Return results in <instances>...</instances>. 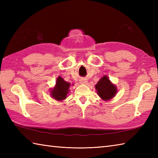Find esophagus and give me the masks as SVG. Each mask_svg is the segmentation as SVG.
Returning <instances> with one entry per match:
<instances>
[{
  "label": "esophagus",
  "mask_w": 158,
  "mask_h": 158,
  "mask_svg": "<svg viewBox=\"0 0 158 158\" xmlns=\"http://www.w3.org/2000/svg\"><path fill=\"white\" fill-rule=\"evenodd\" d=\"M80 83H81V84H87V83H88V81H87L86 79H83L80 80Z\"/></svg>",
  "instance_id": "34e87169"
}]
</instances>
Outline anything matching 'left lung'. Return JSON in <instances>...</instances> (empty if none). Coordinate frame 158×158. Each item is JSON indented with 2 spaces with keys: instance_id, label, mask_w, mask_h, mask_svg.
Wrapping results in <instances>:
<instances>
[{
  "instance_id": "1",
  "label": "left lung",
  "mask_w": 158,
  "mask_h": 158,
  "mask_svg": "<svg viewBox=\"0 0 158 158\" xmlns=\"http://www.w3.org/2000/svg\"><path fill=\"white\" fill-rule=\"evenodd\" d=\"M98 96L104 101H109L115 96L117 92L116 85L110 81L106 75H104L95 85Z\"/></svg>"
}]
</instances>
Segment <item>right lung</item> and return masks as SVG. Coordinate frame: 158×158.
<instances>
[{"instance_id":"1","label":"right lung","mask_w":158,"mask_h":158,"mask_svg":"<svg viewBox=\"0 0 158 158\" xmlns=\"http://www.w3.org/2000/svg\"><path fill=\"white\" fill-rule=\"evenodd\" d=\"M70 85V83L65 81L62 77H58L56 79L55 86L50 89V96L57 101H63L67 98ZM73 85L72 84V85Z\"/></svg>"}]
</instances>
